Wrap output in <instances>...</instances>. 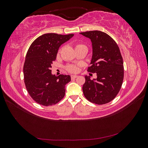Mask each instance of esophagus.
Masks as SVG:
<instances>
[{"instance_id":"34e87169","label":"esophagus","mask_w":148,"mask_h":148,"mask_svg":"<svg viewBox=\"0 0 148 148\" xmlns=\"http://www.w3.org/2000/svg\"><path fill=\"white\" fill-rule=\"evenodd\" d=\"M78 77V76L77 75H72L71 76V79H75V78H77Z\"/></svg>"}]
</instances>
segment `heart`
I'll return each instance as SVG.
<instances>
[{"mask_svg": "<svg viewBox=\"0 0 148 148\" xmlns=\"http://www.w3.org/2000/svg\"><path fill=\"white\" fill-rule=\"evenodd\" d=\"M83 46H84L82 45V44H78V45H77V46H76V47H83ZM85 47H86V46H85ZM67 69H68V70L69 71H70V72L75 73V72H77V71H78V67L77 66H76V65H70V66H68Z\"/></svg>", "mask_w": 148, "mask_h": 148, "instance_id": "b5f03b06", "label": "heart"}]
</instances>
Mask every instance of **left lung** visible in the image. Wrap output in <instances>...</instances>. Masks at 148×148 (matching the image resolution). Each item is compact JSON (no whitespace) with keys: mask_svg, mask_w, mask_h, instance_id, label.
<instances>
[{"mask_svg":"<svg viewBox=\"0 0 148 148\" xmlns=\"http://www.w3.org/2000/svg\"><path fill=\"white\" fill-rule=\"evenodd\" d=\"M91 39L92 53L88 72L96 73V78L86 75L83 92L86 99L96 104H104L117 95L123 83L122 57L117 43L109 35L100 31L80 33Z\"/></svg>","mask_w":148,"mask_h":148,"instance_id":"left-lung-1","label":"left lung"}]
</instances>
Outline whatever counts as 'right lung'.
<instances>
[{
	"label": "right lung",
	"instance_id": "obj_1",
	"mask_svg": "<svg viewBox=\"0 0 148 148\" xmlns=\"http://www.w3.org/2000/svg\"><path fill=\"white\" fill-rule=\"evenodd\" d=\"M73 36L47 33L31 44L23 66L25 84L31 97L38 104L52 106L64 98L65 85L71 81L70 76L57 77L52 74L51 68L60 46Z\"/></svg>",
	"mask_w": 148,
	"mask_h": 148
}]
</instances>
